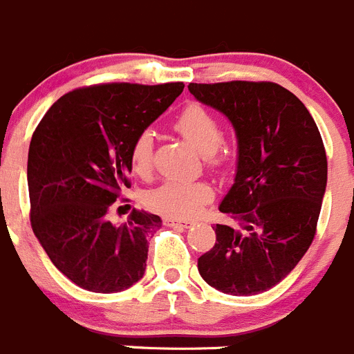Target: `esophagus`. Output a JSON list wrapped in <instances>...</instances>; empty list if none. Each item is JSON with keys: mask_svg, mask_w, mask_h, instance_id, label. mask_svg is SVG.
<instances>
[{"mask_svg": "<svg viewBox=\"0 0 354 354\" xmlns=\"http://www.w3.org/2000/svg\"><path fill=\"white\" fill-rule=\"evenodd\" d=\"M163 223L165 226H179V228H187L191 225V221H186V219H174V217H167Z\"/></svg>", "mask_w": 354, "mask_h": 354, "instance_id": "obj_1", "label": "esophagus"}]
</instances>
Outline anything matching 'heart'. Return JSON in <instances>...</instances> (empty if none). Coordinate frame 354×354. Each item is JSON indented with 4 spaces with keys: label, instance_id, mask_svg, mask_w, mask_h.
Returning <instances> with one entry per match:
<instances>
[{
    "label": "heart",
    "instance_id": "1",
    "mask_svg": "<svg viewBox=\"0 0 354 354\" xmlns=\"http://www.w3.org/2000/svg\"><path fill=\"white\" fill-rule=\"evenodd\" d=\"M174 128L198 149L202 154L210 156V163H217V147L221 145L223 131L217 118L202 103H187L174 119ZM133 171L137 175L149 174L152 165V135L140 133L129 151ZM212 200V189L202 180L167 179L149 189L144 196L145 205L154 212L167 217H191L207 202Z\"/></svg>",
    "mask_w": 354,
    "mask_h": 354
}]
</instances>
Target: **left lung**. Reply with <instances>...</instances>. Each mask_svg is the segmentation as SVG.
<instances>
[{"instance_id":"8db88e82","label":"left lung","mask_w":354,"mask_h":354,"mask_svg":"<svg viewBox=\"0 0 354 354\" xmlns=\"http://www.w3.org/2000/svg\"><path fill=\"white\" fill-rule=\"evenodd\" d=\"M187 89L225 113L239 144L235 183L219 205L236 226L216 225V244L198 258V272L221 293H263L297 267L316 235L328 174L319 129L279 84L232 80Z\"/></svg>"}]
</instances>
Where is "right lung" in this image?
Returning a JSON list of instances; mask_svg holds the SVG:
<instances>
[{"instance_id":"obj_1","label":"right lung","mask_w":354,"mask_h":354,"mask_svg":"<svg viewBox=\"0 0 354 354\" xmlns=\"http://www.w3.org/2000/svg\"><path fill=\"white\" fill-rule=\"evenodd\" d=\"M183 82H113L61 96L29 144L31 226L54 267L95 293H118L140 281L149 236L161 217L133 210L112 225L109 212L129 187L135 138L183 93Z\"/></svg>"}]
</instances>
